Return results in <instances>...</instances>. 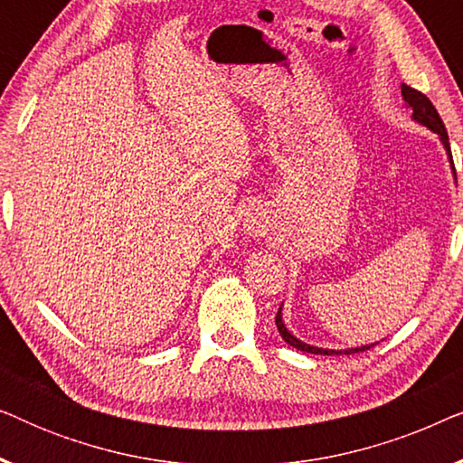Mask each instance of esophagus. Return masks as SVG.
<instances>
[{
	"instance_id": "34e87169",
	"label": "esophagus",
	"mask_w": 463,
	"mask_h": 463,
	"mask_svg": "<svg viewBox=\"0 0 463 463\" xmlns=\"http://www.w3.org/2000/svg\"><path fill=\"white\" fill-rule=\"evenodd\" d=\"M246 227H249V232L252 233V236H259V233H263V221L259 217L246 219Z\"/></svg>"
}]
</instances>
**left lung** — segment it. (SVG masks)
<instances>
[{
    "label": "left lung",
    "instance_id": "1",
    "mask_svg": "<svg viewBox=\"0 0 463 463\" xmlns=\"http://www.w3.org/2000/svg\"><path fill=\"white\" fill-rule=\"evenodd\" d=\"M402 99L404 103H407V107L411 111H413V118L417 124L426 126V128H430L434 132V135H439L442 147H445L447 156H449V164H451V170L455 175V166H453V156H451V145H449V135H447V128L445 124H442V119L439 116V111L434 109V105L430 103V99L426 97V94H421L420 90H415V88H411L407 84H402ZM276 326H278V333L282 335V339L287 341L288 345L297 347V350L301 352H307V354H322V356H337V354H356V352H364V350H371L373 345H363V347H347V350H325V347H316V345H309L306 344V341L297 339L293 333L288 331L287 326H284V320H282V306L280 309H278L276 314Z\"/></svg>",
    "mask_w": 463,
    "mask_h": 463
}]
</instances>
